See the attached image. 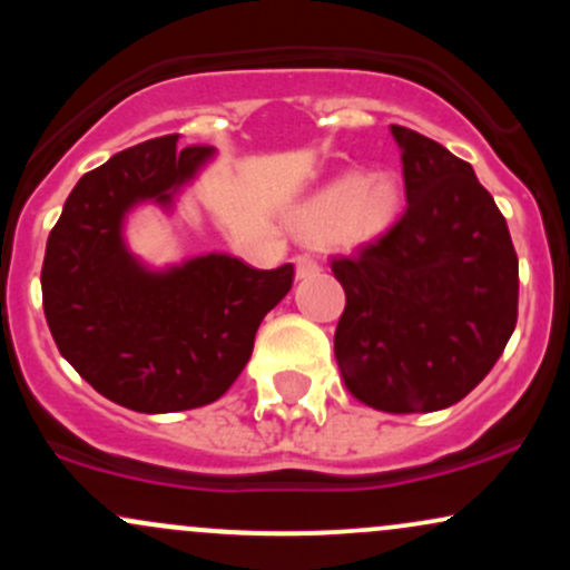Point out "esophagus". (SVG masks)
<instances>
[{"label":"esophagus","instance_id":"esophagus-1","mask_svg":"<svg viewBox=\"0 0 570 570\" xmlns=\"http://www.w3.org/2000/svg\"><path fill=\"white\" fill-rule=\"evenodd\" d=\"M294 267H297V278H305L311 273H318V259L311 257V254H297L294 257Z\"/></svg>","mask_w":570,"mask_h":570}]
</instances>
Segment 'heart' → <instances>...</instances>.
Returning a JSON list of instances; mask_svg holds the SVG:
<instances>
[{
	"label": "heart",
	"instance_id": "1",
	"mask_svg": "<svg viewBox=\"0 0 570 570\" xmlns=\"http://www.w3.org/2000/svg\"><path fill=\"white\" fill-rule=\"evenodd\" d=\"M399 206V187L391 176L348 174L337 179L307 206L305 225L318 233L372 235L383 230Z\"/></svg>",
	"mask_w": 570,
	"mask_h": 570
}]
</instances>
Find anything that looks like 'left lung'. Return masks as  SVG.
<instances>
[{
    "label": "left lung",
    "mask_w": 570,
    "mask_h": 570,
    "mask_svg": "<svg viewBox=\"0 0 570 570\" xmlns=\"http://www.w3.org/2000/svg\"><path fill=\"white\" fill-rule=\"evenodd\" d=\"M407 206L389 230L332 257L345 289L335 356L367 407L407 415L461 402L517 324V252L466 160L391 126Z\"/></svg>",
    "instance_id": "obj_1"
}]
</instances>
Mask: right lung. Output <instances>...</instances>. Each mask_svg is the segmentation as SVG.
<instances>
[{
  "mask_svg": "<svg viewBox=\"0 0 570 570\" xmlns=\"http://www.w3.org/2000/svg\"><path fill=\"white\" fill-rule=\"evenodd\" d=\"M179 134L122 149L77 181L50 230L42 307L61 356L136 412L212 404L252 358L254 335L292 289L294 265L257 271L227 254L149 273L122 246L139 200H171L212 155Z\"/></svg>",
  "mask_w": 570,
  "mask_h": 570,
  "instance_id": "right-lung-1",
  "label": "right lung"
}]
</instances>
